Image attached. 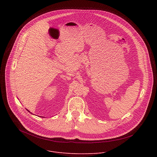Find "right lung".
Wrapping results in <instances>:
<instances>
[{
	"label": "right lung",
	"instance_id": "add662e5",
	"mask_svg": "<svg viewBox=\"0 0 157 157\" xmlns=\"http://www.w3.org/2000/svg\"><path fill=\"white\" fill-rule=\"evenodd\" d=\"M28 111H29V110H28Z\"/></svg>",
	"mask_w": 157,
	"mask_h": 157
}]
</instances>
